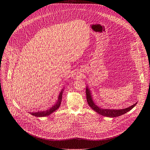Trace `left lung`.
Here are the masks:
<instances>
[{"instance_id": "left-lung-1", "label": "left lung", "mask_w": 150, "mask_h": 150, "mask_svg": "<svg viewBox=\"0 0 150 150\" xmlns=\"http://www.w3.org/2000/svg\"><path fill=\"white\" fill-rule=\"evenodd\" d=\"M86 98H87V102L89 106L95 111L96 112L98 113L99 114L105 116V117H119L122 115H123L124 114L128 112L130 110H131L136 105L137 103L135 104H134L133 105L127 108H124L122 109H104V108H101L97 105H96V103H94V101L92 98V93L89 88H88V86L86 87Z\"/></svg>"}]
</instances>
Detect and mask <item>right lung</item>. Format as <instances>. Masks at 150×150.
I'll return each instance as SVG.
<instances>
[{
  "label": "right lung",
  "instance_id": "1",
  "mask_svg": "<svg viewBox=\"0 0 150 150\" xmlns=\"http://www.w3.org/2000/svg\"><path fill=\"white\" fill-rule=\"evenodd\" d=\"M64 88H62L59 94L58 100L57 101V103H55L54 105H53L50 109L46 110V111H38V112H30V114L32 115H34L35 117H46L52 114L54 111H57V110L59 108L61 104V101H62V93L63 91H64Z\"/></svg>",
  "mask_w": 150,
  "mask_h": 150
}]
</instances>
